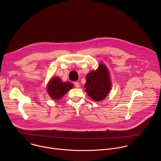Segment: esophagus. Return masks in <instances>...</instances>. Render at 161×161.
<instances>
[{"label": "esophagus", "instance_id": "obj_1", "mask_svg": "<svg viewBox=\"0 0 161 161\" xmlns=\"http://www.w3.org/2000/svg\"><path fill=\"white\" fill-rule=\"evenodd\" d=\"M75 86L76 87H77V88H79V87H80V83H79V82H78V81L75 82Z\"/></svg>", "mask_w": 161, "mask_h": 161}]
</instances>
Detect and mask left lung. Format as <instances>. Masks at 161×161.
Returning a JSON list of instances; mask_svg holds the SVG:
<instances>
[{
    "label": "left lung",
    "instance_id": "8db88e82",
    "mask_svg": "<svg viewBox=\"0 0 161 161\" xmlns=\"http://www.w3.org/2000/svg\"><path fill=\"white\" fill-rule=\"evenodd\" d=\"M85 88L90 97L96 101L106 98L111 88V83L108 70L103 63L99 64L96 71L86 75Z\"/></svg>",
    "mask_w": 161,
    "mask_h": 161
}]
</instances>
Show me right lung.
Wrapping results in <instances>:
<instances>
[{
  "label": "right lung",
  "instance_id": "right-lung-1",
  "mask_svg": "<svg viewBox=\"0 0 161 161\" xmlns=\"http://www.w3.org/2000/svg\"><path fill=\"white\" fill-rule=\"evenodd\" d=\"M73 86L74 85L70 82H63L60 78L53 77L48 84L47 91L52 99L58 100Z\"/></svg>",
  "mask_w": 161,
  "mask_h": 161
}]
</instances>
